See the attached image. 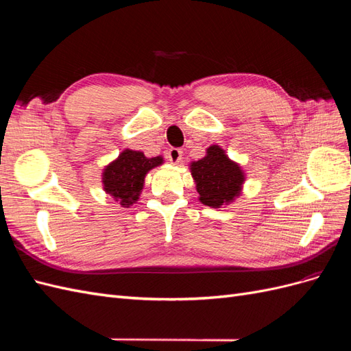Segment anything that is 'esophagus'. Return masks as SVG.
<instances>
[{"instance_id":"34e87169","label":"esophagus","mask_w":351,"mask_h":351,"mask_svg":"<svg viewBox=\"0 0 351 351\" xmlns=\"http://www.w3.org/2000/svg\"><path fill=\"white\" fill-rule=\"evenodd\" d=\"M182 156H183V151L178 149V147H171V149L168 151V161L171 164H178L182 161Z\"/></svg>"}]
</instances>
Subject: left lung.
I'll return each mask as SVG.
<instances>
[{"label": "left lung", "instance_id": "obj_1", "mask_svg": "<svg viewBox=\"0 0 351 351\" xmlns=\"http://www.w3.org/2000/svg\"><path fill=\"white\" fill-rule=\"evenodd\" d=\"M189 167L200 204L221 208L232 204L241 195L246 173L219 145H210L206 155L199 161H192Z\"/></svg>", "mask_w": 351, "mask_h": 351}]
</instances>
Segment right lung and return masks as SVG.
Segmentation results:
<instances>
[{
	"label": "right lung",
	"instance_id": "add662e5",
	"mask_svg": "<svg viewBox=\"0 0 351 351\" xmlns=\"http://www.w3.org/2000/svg\"><path fill=\"white\" fill-rule=\"evenodd\" d=\"M162 164L164 158L161 155L147 158L141 151L124 149L102 169L104 192L123 208H130L139 200L146 174Z\"/></svg>",
	"mask_w": 351,
	"mask_h": 351
}]
</instances>
